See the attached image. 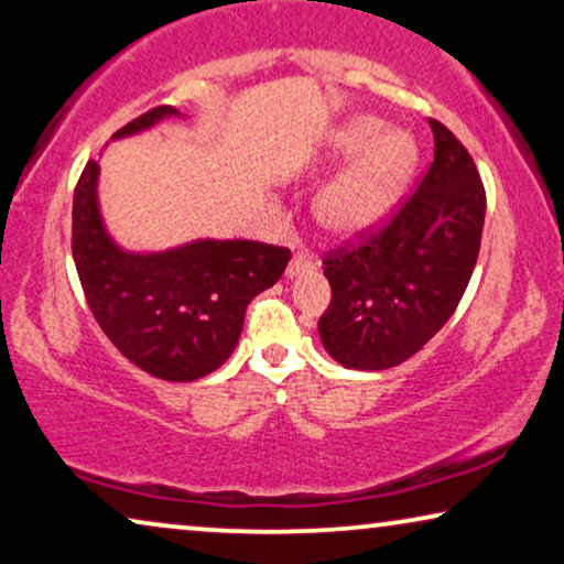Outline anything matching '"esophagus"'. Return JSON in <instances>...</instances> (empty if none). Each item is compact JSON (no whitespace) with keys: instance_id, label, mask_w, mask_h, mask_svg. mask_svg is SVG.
Returning <instances> with one entry per match:
<instances>
[{"instance_id":"obj_1","label":"esophagus","mask_w":564,"mask_h":564,"mask_svg":"<svg viewBox=\"0 0 564 564\" xmlns=\"http://www.w3.org/2000/svg\"><path fill=\"white\" fill-rule=\"evenodd\" d=\"M316 271V263L308 256H304V252H299V256L291 258L289 268H285V275L289 279H296V275H304V273H314Z\"/></svg>"}]
</instances>
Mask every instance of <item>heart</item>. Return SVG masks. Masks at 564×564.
I'll use <instances>...</instances> for the list:
<instances>
[{
    "mask_svg": "<svg viewBox=\"0 0 564 564\" xmlns=\"http://www.w3.org/2000/svg\"><path fill=\"white\" fill-rule=\"evenodd\" d=\"M324 158L350 163L319 188L314 217L327 235L352 240L388 219L414 176L419 148L406 130L358 115L329 132Z\"/></svg>",
    "mask_w": 564,
    "mask_h": 564,
    "instance_id": "b5f03b06",
    "label": "heart"
}]
</instances>
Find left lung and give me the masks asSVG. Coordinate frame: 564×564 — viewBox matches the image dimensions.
I'll use <instances>...</instances> for the list:
<instances>
[{
    "mask_svg": "<svg viewBox=\"0 0 564 564\" xmlns=\"http://www.w3.org/2000/svg\"><path fill=\"white\" fill-rule=\"evenodd\" d=\"M434 161L391 221L324 256L332 301L324 350L352 370H386L422 350L470 283L486 221V188L470 153L437 120Z\"/></svg>",
    "mask_w": 564,
    "mask_h": 564,
    "instance_id": "1",
    "label": "left lung"
}]
</instances>
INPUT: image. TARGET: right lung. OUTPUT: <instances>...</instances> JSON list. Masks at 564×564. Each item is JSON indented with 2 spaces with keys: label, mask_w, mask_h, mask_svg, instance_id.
<instances>
[{
  "label": "right lung",
  "mask_w": 564,
  "mask_h": 564,
  "mask_svg": "<svg viewBox=\"0 0 564 564\" xmlns=\"http://www.w3.org/2000/svg\"><path fill=\"white\" fill-rule=\"evenodd\" d=\"M173 107H155L115 132H142ZM99 163L74 192L70 250L86 304L127 360L150 376L188 383L225 365L240 339L245 308L281 279L289 248L256 240H194L163 252H130L107 232L97 199Z\"/></svg>",
  "instance_id": "obj_1"
}]
</instances>
